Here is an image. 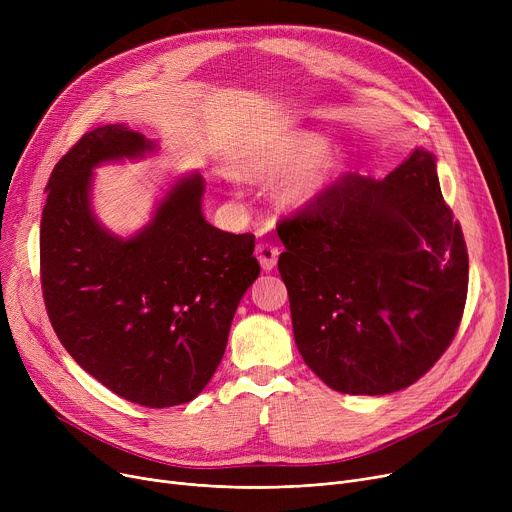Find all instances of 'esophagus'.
<instances>
[{"label":"esophagus","mask_w":512,"mask_h":512,"mask_svg":"<svg viewBox=\"0 0 512 512\" xmlns=\"http://www.w3.org/2000/svg\"><path fill=\"white\" fill-rule=\"evenodd\" d=\"M255 255H257V259H259V263H261L263 270H265V272H270V270H274L276 263H278L280 249L274 245V242H267V240H263V242H259V245H257Z\"/></svg>","instance_id":"34e87169"}]
</instances>
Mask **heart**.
<instances>
[{
    "mask_svg": "<svg viewBox=\"0 0 512 512\" xmlns=\"http://www.w3.org/2000/svg\"><path fill=\"white\" fill-rule=\"evenodd\" d=\"M324 147L326 139L317 132L290 134L270 155L263 157L259 172L274 178L301 167V171L290 174L282 182L280 197L288 205L309 203L324 191L338 170V157L334 153L314 159Z\"/></svg>",
    "mask_w": 512,
    "mask_h": 512,
    "instance_id": "obj_1",
    "label": "heart"
}]
</instances>
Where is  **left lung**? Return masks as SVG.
Here are the masks:
<instances>
[{
    "label": "left lung",
    "instance_id": "left-lung-1",
    "mask_svg": "<svg viewBox=\"0 0 512 512\" xmlns=\"http://www.w3.org/2000/svg\"><path fill=\"white\" fill-rule=\"evenodd\" d=\"M294 342L342 394H390L436 365L461 326L469 255L432 153L384 180L346 172L276 224Z\"/></svg>",
    "mask_w": 512,
    "mask_h": 512
}]
</instances>
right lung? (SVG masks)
I'll return each mask as SVG.
<instances>
[{"instance_id": "obj_1", "label": "right lung", "mask_w": 512, "mask_h": 512, "mask_svg": "<svg viewBox=\"0 0 512 512\" xmlns=\"http://www.w3.org/2000/svg\"><path fill=\"white\" fill-rule=\"evenodd\" d=\"M151 143L122 124L85 132L53 168L41 215V290L72 359L149 409L193 400L218 369L234 311L261 267L253 234L213 228L203 178L180 180L149 228L120 240L89 209L91 170Z\"/></svg>"}]
</instances>
